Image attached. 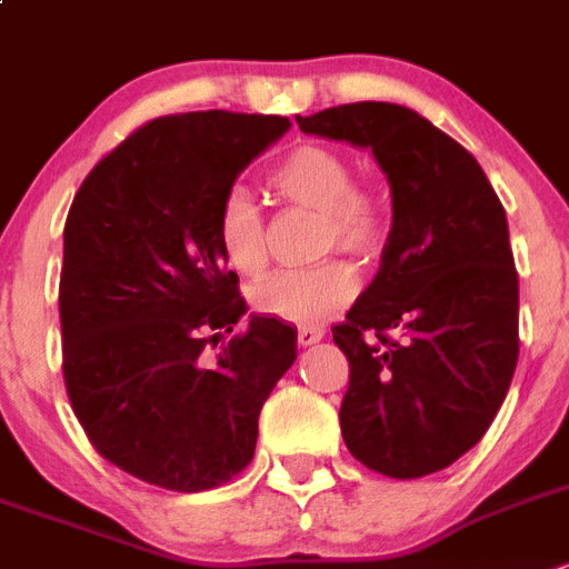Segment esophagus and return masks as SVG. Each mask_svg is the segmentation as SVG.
Segmentation results:
<instances>
[{
  "label": "esophagus",
  "mask_w": 569,
  "mask_h": 569,
  "mask_svg": "<svg viewBox=\"0 0 569 569\" xmlns=\"http://www.w3.org/2000/svg\"><path fill=\"white\" fill-rule=\"evenodd\" d=\"M325 338L321 327H299V347H312Z\"/></svg>",
  "instance_id": "esophagus-1"
}]
</instances>
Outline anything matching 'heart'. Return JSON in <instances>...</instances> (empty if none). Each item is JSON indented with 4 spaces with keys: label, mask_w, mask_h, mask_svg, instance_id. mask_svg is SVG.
<instances>
[{
    "label": "heart",
    "mask_w": 569,
    "mask_h": 569,
    "mask_svg": "<svg viewBox=\"0 0 569 569\" xmlns=\"http://www.w3.org/2000/svg\"><path fill=\"white\" fill-rule=\"evenodd\" d=\"M356 171L332 146L307 143L293 149L270 174L279 197L319 211L321 250L372 253L383 237V202L352 182ZM217 239L226 262L237 273L253 276L264 268V217L253 194L239 186L226 191L217 211ZM356 273L338 259L299 270H276L250 293V301L270 319L316 327L332 319L356 296Z\"/></svg>",
    "instance_id": "obj_1"
}]
</instances>
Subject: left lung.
Wrapping results in <instances>:
<instances>
[{"instance_id":"8db88e82","label":"left lung","mask_w":569,"mask_h":569,"mask_svg":"<svg viewBox=\"0 0 569 569\" xmlns=\"http://www.w3.org/2000/svg\"><path fill=\"white\" fill-rule=\"evenodd\" d=\"M296 121L372 149L392 191L378 276L332 327L349 361L343 442L387 477L442 471L482 440L519 358L502 202L473 154L409 107L343 103Z\"/></svg>"}]
</instances>
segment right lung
Returning a JSON list of instances; mask_svg holds the SVG:
<instances>
[{
	"instance_id": "add662e5",
	"label": "right lung",
	"mask_w": 569,
	"mask_h": 569,
	"mask_svg": "<svg viewBox=\"0 0 569 569\" xmlns=\"http://www.w3.org/2000/svg\"><path fill=\"white\" fill-rule=\"evenodd\" d=\"M279 114L208 109L154 118L81 182L64 226V383L98 455L149 486L217 488L253 457L259 411L296 361V330L250 316L217 211Z\"/></svg>"
}]
</instances>
